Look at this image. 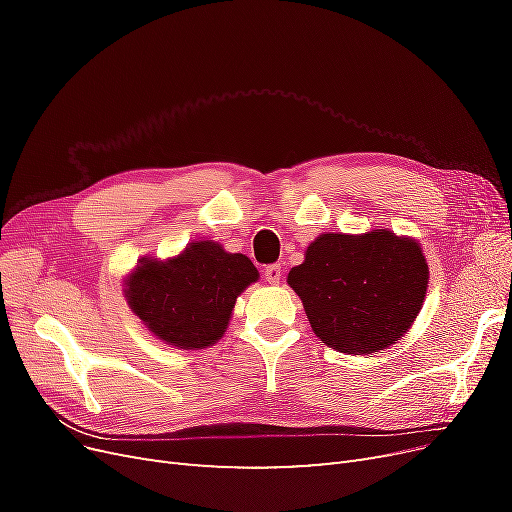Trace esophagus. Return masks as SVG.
Segmentation results:
<instances>
[{"mask_svg":"<svg viewBox=\"0 0 512 512\" xmlns=\"http://www.w3.org/2000/svg\"><path fill=\"white\" fill-rule=\"evenodd\" d=\"M280 277H282V267L280 265L265 267V280L269 284H280Z\"/></svg>","mask_w":512,"mask_h":512,"instance_id":"1","label":"esophagus"}]
</instances>
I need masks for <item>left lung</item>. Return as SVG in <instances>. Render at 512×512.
Segmentation results:
<instances>
[{"mask_svg": "<svg viewBox=\"0 0 512 512\" xmlns=\"http://www.w3.org/2000/svg\"><path fill=\"white\" fill-rule=\"evenodd\" d=\"M322 344L371 354L397 344L418 316L429 267L423 247L380 228L363 235L327 232L288 273Z\"/></svg>", "mask_w": 512, "mask_h": 512, "instance_id": "obj_1", "label": "left lung"}]
</instances>
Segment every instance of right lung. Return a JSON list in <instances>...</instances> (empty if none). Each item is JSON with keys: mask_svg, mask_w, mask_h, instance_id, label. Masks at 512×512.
<instances>
[{"mask_svg": "<svg viewBox=\"0 0 512 512\" xmlns=\"http://www.w3.org/2000/svg\"><path fill=\"white\" fill-rule=\"evenodd\" d=\"M258 280L245 254L194 241L173 258H143L126 277L132 312L164 344L200 350L222 339L239 294Z\"/></svg>", "mask_w": 512, "mask_h": 512, "instance_id": "1", "label": "right lung"}]
</instances>
